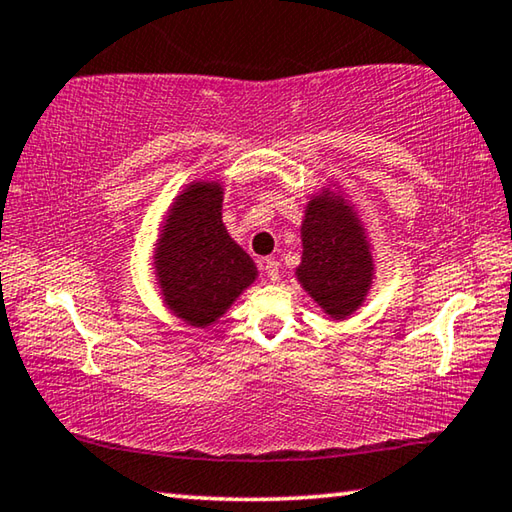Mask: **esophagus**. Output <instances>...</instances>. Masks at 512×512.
Wrapping results in <instances>:
<instances>
[{
    "instance_id": "esophagus-1",
    "label": "esophagus",
    "mask_w": 512,
    "mask_h": 512,
    "mask_svg": "<svg viewBox=\"0 0 512 512\" xmlns=\"http://www.w3.org/2000/svg\"><path fill=\"white\" fill-rule=\"evenodd\" d=\"M264 271H266V275H268V280H277V277H280V262H277L275 257H266L264 259Z\"/></svg>"
}]
</instances>
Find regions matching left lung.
Segmentation results:
<instances>
[{"label":"left lung","instance_id":"left-lung-1","mask_svg":"<svg viewBox=\"0 0 512 512\" xmlns=\"http://www.w3.org/2000/svg\"><path fill=\"white\" fill-rule=\"evenodd\" d=\"M298 280L332 318H345L366 298L372 259L352 210L329 194L307 205Z\"/></svg>","mask_w":512,"mask_h":512}]
</instances>
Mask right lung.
Instances as JSON below:
<instances>
[{
	"mask_svg": "<svg viewBox=\"0 0 512 512\" xmlns=\"http://www.w3.org/2000/svg\"><path fill=\"white\" fill-rule=\"evenodd\" d=\"M219 183H194L176 198L155 248L164 302L185 323L205 327L225 314L257 268L221 221Z\"/></svg>",
	"mask_w": 512,
	"mask_h": 512,
	"instance_id": "obj_1",
	"label": "right lung"
}]
</instances>
